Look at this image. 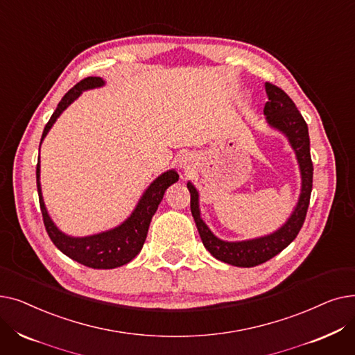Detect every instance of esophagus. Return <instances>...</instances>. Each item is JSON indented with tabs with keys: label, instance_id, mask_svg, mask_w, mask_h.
Segmentation results:
<instances>
[{
	"label": "esophagus",
	"instance_id": "1",
	"mask_svg": "<svg viewBox=\"0 0 355 355\" xmlns=\"http://www.w3.org/2000/svg\"><path fill=\"white\" fill-rule=\"evenodd\" d=\"M194 165V157L191 154H182L181 158H180V166L181 168H185V170H189V168H191Z\"/></svg>",
	"mask_w": 355,
	"mask_h": 355
}]
</instances>
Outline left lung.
<instances>
[{
    "instance_id": "8db88e82",
    "label": "left lung",
    "mask_w": 355,
    "mask_h": 355,
    "mask_svg": "<svg viewBox=\"0 0 355 355\" xmlns=\"http://www.w3.org/2000/svg\"><path fill=\"white\" fill-rule=\"evenodd\" d=\"M265 90L268 95V102L263 109L266 122L270 128L286 137L291 148L293 149L301 173L300 198H297L296 206L288 220L277 230L265 236L239 241L223 240L217 237L206 225V221L201 218L198 190L191 181L187 182V189L191 194V214L204 248L217 260L239 268H253L265 263L292 243L305 221L312 191L313 166L309 153L308 125L292 99L282 89L265 83Z\"/></svg>"
}]
</instances>
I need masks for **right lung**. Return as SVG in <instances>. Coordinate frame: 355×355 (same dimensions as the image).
Here are the masks:
<instances>
[{
    "label": "right lung",
    "instance_id": "1",
    "mask_svg": "<svg viewBox=\"0 0 355 355\" xmlns=\"http://www.w3.org/2000/svg\"><path fill=\"white\" fill-rule=\"evenodd\" d=\"M105 83L106 82L102 78H86L80 80L76 86L71 87L63 96V99L59 102L58 107L54 110V114L47 122L43 130L40 146L44 138L47 137L51 126L55 123V121H58V118L82 95L85 90L102 87L105 86ZM35 175H37V191H39L40 209L44 220V226L54 246L58 248L62 253H64L67 257L76 260V262H79L80 265H85L93 269H115V268L123 266L129 263L130 260L141 252L148 234L149 223H151V218L159 206L165 190L170 187L171 184L177 182L180 177L175 170H168L161 175H158L151 184L148 185V189L141 196L132 213H130L116 227L101 232V233L90 234V236L74 237V236L66 234L55 226V223L51 220L47 211V207L43 200V193H42V182H40V158H39V162H37Z\"/></svg>",
    "mask_w": 355,
    "mask_h": 355
}]
</instances>
